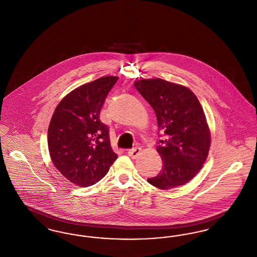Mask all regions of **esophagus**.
<instances>
[{"label": "esophagus", "mask_w": 257, "mask_h": 257, "mask_svg": "<svg viewBox=\"0 0 257 257\" xmlns=\"http://www.w3.org/2000/svg\"><path fill=\"white\" fill-rule=\"evenodd\" d=\"M141 151H142V148L141 147H134V148H132V149H130L129 151H128V154H129V156L131 157V158H137L139 155H140V153H141Z\"/></svg>", "instance_id": "1"}]
</instances>
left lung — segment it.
Instances as JSON below:
<instances>
[{
  "instance_id": "left-lung-1",
  "label": "left lung",
  "mask_w": 257,
  "mask_h": 257,
  "mask_svg": "<svg viewBox=\"0 0 257 257\" xmlns=\"http://www.w3.org/2000/svg\"><path fill=\"white\" fill-rule=\"evenodd\" d=\"M134 85L153 108L158 132L164 134L157 143L163 168L156 176L147 179L148 183L161 190L188 183L207 159L211 144L198 99L188 87L159 78L139 80Z\"/></svg>"
}]
</instances>
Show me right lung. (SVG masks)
I'll list each match as a JSON object with an SVG mask.
<instances>
[{"label":"right lung","mask_w":257,"mask_h":257,"mask_svg":"<svg viewBox=\"0 0 257 257\" xmlns=\"http://www.w3.org/2000/svg\"><path fill=\"white\" fill-rule=\"evenodd\" d=\"M118 77L107 76L77 87L57 106L48 128L54 166L70 182L88 187L100 181L117 155L100 111Z\"/></svg>","instance_id":"add662e5"}]
</instances>
